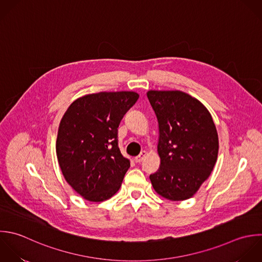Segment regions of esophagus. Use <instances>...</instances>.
<instances>
[{
	"mask_svg": "<svg viewBox=\"0 0 262 262\" xmlns=\"http://www.w3.org/2000/svg\"><path fill=\"white\" fill-rule=\"evenodd\" d=\"M146 156H147V152H146V151H142L139 156L135 157V161H136L137 163H140V162H142V161L145 159Z\"/></svg>",
	"mask_w": 262,
	"mask_h": 262,
	"instance_id": "obj_1",
	"label": "esophagus"
}]
</instances>
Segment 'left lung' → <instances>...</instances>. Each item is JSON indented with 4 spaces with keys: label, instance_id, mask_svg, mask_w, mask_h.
<instances>
[{
    "label": "left lung",
    "instance_id": "8db88e82",
    "mask_svg": "<svg viewBox=\"0 0 262 262\" xmlns=\"http://www.w3.org/2000/svg\"><path fill=\"white\" fill-rule=\"evenodd\" d=\"M158 121L155 192L170 201L193 197L209 178L219 154V135L208 109L182 91L147 92Z\"/></svg>",
    "mask_w": 262,
    "mask_h": 262
}]
</instances>
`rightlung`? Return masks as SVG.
<instances>
[{
  "instance_id": "right-lung-1",
  "label": "right lung",
  "mask_w": 262,
  "mask_h": 262,
  "mask_svg": "<svg viewBox=\"0 0 262 262\" xmlns=\"http://www.w3.org/2000/svg\"><path fill=\"white\" fill-rule=\"evenodd\" d=\"M139 97L128 91L89 94L65 111L56 155L65 181L83 199L103 202L120 189L130 163L118 148L117 128Z\"/></svg>"
}]
</instances>
